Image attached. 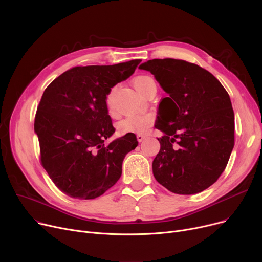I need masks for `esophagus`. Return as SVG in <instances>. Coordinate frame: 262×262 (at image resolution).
Wrapping results in <instances>:
<instances>
[{
	"label": "esophagus",
	"mask_w": 262,
	"mask_h": 262,
	"mask_svg": "<svg viewBox=\"0 0 262 262\" xmlns=\"http://www.w3.org/2000/svg\"><path fill=\"white\" fill-rule=\"evenodd\" d=\"M145 138H146V137H145L144 135H141V134H138V135H137V140H138L139 142H142Z\"/></svg>",
	"instance_id": "1"
}]
</instances>
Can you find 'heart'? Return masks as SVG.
Here are the masks:
<instances>
[{"label": "heart", "instance_id": "heart-1", "mask_svg": "<svg viewBox=\"0 0 262 262\" xmlns=\"http://www.w3.org/2000/svg\"><path fill=\"white\" fill-rule=\"evenodd\" d=\"M134 87L137 91L142 95L146 94L149 90L156 89V81L149 75H139L137 76L134 81ZM106 106L108 110L112 112L114 106V90L109 91L106 95ZM154 122V117L150 114H140V115H129L125 119H123L118 125V129L122 135L125 134H144L149 127L152 126Z\"/></svg>", "mask_w": 262, "mask_h": 262}]
</instances>
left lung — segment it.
<instances>
[{
  "label": "left lung",
  "mask_w": 262,
  "mask_h": 262,
  "mask_svg": "<svg viewBox=\"0 0 262 262\" xmlns=\"http://www.w3.org/2000/svg\"><path fill=\"white\" fill-rule=\"evenodd\" d=\"M168 93L155 127L163 133L153 161L156 181L176 194H194L223 173L235 144L229 95L210 72L185 60L152 59L139 66Z\"/></svg>",
  "instance_id": "obj_1"
}]
</instances>
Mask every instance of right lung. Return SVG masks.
Masks as SVG:
<instances>
[{
	"mask_svg": "<svg viewBox=\"0 0 262 262\" xmlns=\"http://www.w3.org/2000/svg\"><path fill=\"white\" fill-rule=\"evenodd\" d=\"M140 62L75 67L45 90L34 124L41 163L68 196L92 200L105 193L121 177L124 157L138 145L132 133L105 143L116 130L106 95Z\"/></svg>",
	"mask_w": 262,
	"mask_h": 262,
	"instance_id": "add662e5",
	"label": "right lung"
}]
</instances>
